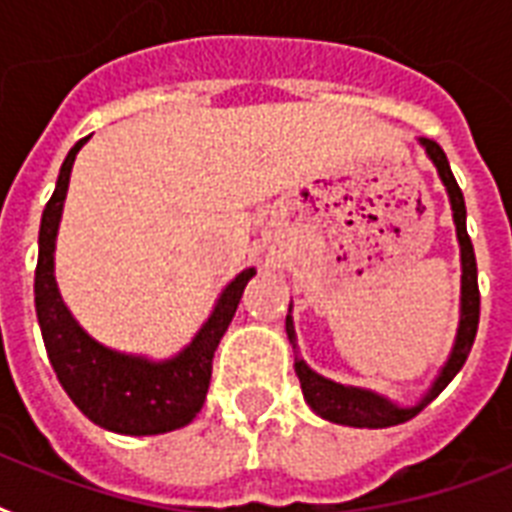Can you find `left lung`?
I'll list each match as a JSON object with an SVG mask.
<instances>
[{"instance_id": "8db88e82", "label": "left lung", "mask_w": 512, "mask_h": 512, "mask_svg": "<svg viewBox=\"0 0 512 512\" xmlns=\"http://www.w3.org/2000/svg\"><path fill=\"white\" fill-rule=\"evenodd\" d=\"M428 156L436 164L438 175L444 180L446 191H449V201H452L454 225H457V239H460L462 252V316L460 329H457V342L449 361H446L444 372L436 380V385L430 388V393L422 398L417 406L401 409V406L390 404L388 398L377 396L372 390L350 388V385H337L332 380H324L321 374L311 372L305 366L303 358H295V372L303 385L305 401L311 404L316 414H321L324 420L340 422V425H350V428H390V425H401V422L412 420L414 414H420L441 390L454 380V374L460 372L462 364L468 361V353L473 348L478 332V316H481V292H478V268H476V252H473V241L468 236V225H465V196H462L460 185L454 180L449 159H446L444 148L438 146L436 140L420 138ZM287 335L289 342H295V327L292 319L287 316Z\"/></svg>"}]
</instances>
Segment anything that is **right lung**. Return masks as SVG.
<instances>
[{
	"mask_svg": "<svg viewBox=\"0 0 512 512\" xmlns=\"http://www.w3.org/2000/svg\"><path fill=\"white\" fill-rule=\"evenodd\" d=\"M87 140V138H84ZM79 140L68 151L60 167L58 183L42 212L39 228V260L34 276L36 319L42 327L44 348L50 364L58 374L60 385L95 425L124 436H156L167 430L183 428L199 414L207 398L212 380V358L220 345V337L231 324L239 308L247 281L255 276V268L241 271L225 287L217 300L209 321L199 329V335L180 356L154 364L146 358L124 356L116 350L103 348L100 342L84 335V329L74 321L58 295V284L52 276V255L58 236L60 212L68 191L71 167L84 146Z\"/></svg>",
	"mask_w": 512,
	"mask_h": 512,
	"instance_id": "add662e5",
	"label": "right lung"
}]
</instances>
